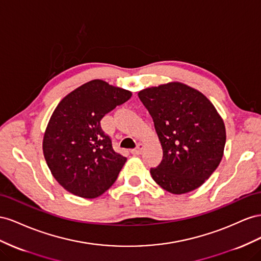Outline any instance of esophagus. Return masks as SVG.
Wrapping results in <instances>:
<instances>
[{
    "label": "esophagus",
    "instance_id": "obj_1",
    "mask_svg": "<svg viewBox=\"0 0 261 261\" xmlns=\"http://www.w3.org/2000/svg\"><path fill=\"white\" fill-rule=\"evenodd\" d=\"M143 148H144V145H143L142 143H139L136 148H133V150H131V153H132L133 155H139V154L142 153Z\"/></svg>",
    "mask_w": 261,
    "mask_h": 261
}]
</instances>
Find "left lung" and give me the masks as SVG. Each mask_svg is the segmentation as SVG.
<instances>
[{"label":"left lung","instance_id":"left-lung-1","mask_svg":"<svg viewBox=\"0 0 261 261\" xmlns=\"http://www.w3.org/2000/svg\"><path fill=\"white\" fill-rule=\"evenodd\" d=\"M153 118L163 160L151 168L163 189L182 195L200 187L223 158L226 132L223 119L205 96L178 82L139 92Z\"/></svg>","mask_w":261,"mask_h":261}]
</instances>
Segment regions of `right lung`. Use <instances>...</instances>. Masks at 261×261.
I'll return each mask as SVG.
<instances>
[{"label": "right lung", "mask_w": 261, "mask_h": 261, "mask_svg": "<svg viewBox=\"0 0 261 261\" xmlns=\"http://www.w3.org/2000/svg\"><path fill=\"white\" fill-rule=\"evenodd\" d=\"M131 96L126 89L93 80L59 102L44 132L42 150L51 174L65 190L94 199L114 185L126 158L114 150L100 121Z\"/></svg>", "instance_id": "1"}]
</instances>
